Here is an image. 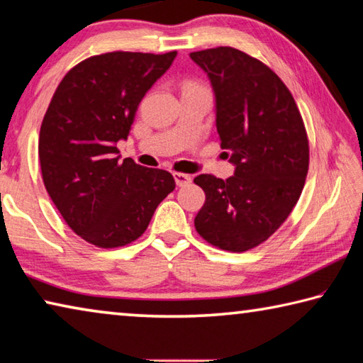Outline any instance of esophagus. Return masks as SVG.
<instances>
[{"mask_svg": "<svg viewBox=\"0 0 363 363\" xmlns=\"http://www.w3.org/2000/svg\"><path fill=\"white\" fill-rule=\"evenodd\" d=\"M174 178H175V183L178 186H186L191 183V175H186V174H182V172H175L174 174Z\"/></svg>", "mask_w": 363, "mask_h": 363, "instance_id": "1", "label": "esophagus"}]
</instances>
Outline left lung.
Returning a JSON list of instances; mask_svg holds the SVG:
<instances>
[{
  "instance_id": "1",
  "label": "left lung",
  "mask_w": 363,
  "mask_h": 363,
  "mask_svg": "<svg viewBox=\"0 0 363 363\" xmlns=\"http://www.w3.org/2000/svg\"><path fill=\"white\" fill-rule=\"evenodd\" d=\"M189 57L211 80L220 146L235 165L227 180L194 178L206 193L194 227L213 246L247 251L275 233L298 203L308 170L304 122L280 77L246 52L218 46Z\"/></svg>"
}]
</instances>
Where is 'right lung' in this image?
<instances>
[{"label":"right lung","mask_w":363,"mask_h":363,"mask_svg":"<svg viewBox=\"0 0 363 363\" xmlns=\"http://www.w3.org/2000/svg\"><path fill=\"white\" fill-rule=\"evenodd\" d=\"M175 56L116 51L88 57L69 70L46 111L38 143L46 191L69 227L94 246L135 241L175 189L170 172L130 157L121 162L117 150L143 96Z\"/></svg>","instance_id":"right-lung-1"}]
</instances>
